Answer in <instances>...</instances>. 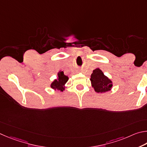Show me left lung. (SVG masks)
Masks as SVG:
<instances>
[{
    "instance_id": "8db88e82",
    "label": "left lung",
    "mask_w": 147,
    "mask_h": 147,
    "mask_svg": "<svg viewBox=\"0 0 147 147\" xmlns=\"http://www.w3.org/2000/svg\"><path fill=\"white\" fill-rule=\"evenodd\" d=\"M92 86L97 93L110 91L112 87V81L104 75L99 68L95 69L90 77Z\"/></svg>"
}]
</instances>
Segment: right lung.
I'll list each match as a JSON object with an SVG mask.
<instances>
[{
  "label": "right lung",
  "mask_w": 147,
  "mask_h": 147,
  "mask_svg": "<svg viewBox=\"0 0 147 147\" xmlns=\"http://www.w3.org/2000/svg\"><path fill=\"white\" fill-rule=\"evenodd\" d=\"M58 78L55 79L51 84V88L54 90H59L63 92L65 89V84L68 80V77L64 74L63 71H59Z\"/></svg>",
  "instance_id": "right-lung-1"
}]
</instances>
